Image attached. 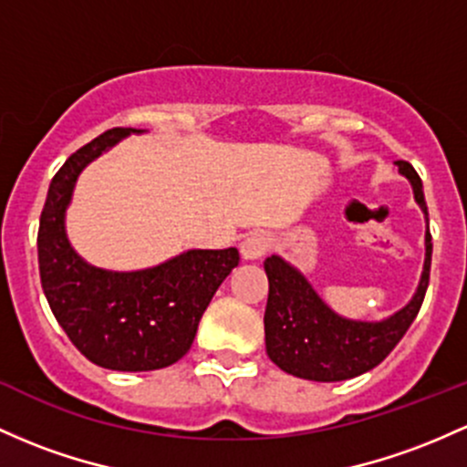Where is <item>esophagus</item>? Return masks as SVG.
Here are the masks:
<instances>
[{"label": "esophagus", "instance_id": "obj_1", "mask_svg": "<svg viewBox=\"0 0 467 467\" xmlns=\"http://www.w3.org/2000/svg\"><path fill=\"white\" fill-rule=\"evenodd\" d=\"M270 250V237L264 233H253L242 242V257L245 261L261 259Z\"/></svg>", "mask_w": 467, "mask_h": 467}]
</instances>
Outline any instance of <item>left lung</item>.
<instances>
[{
	"mask_svg": "<svg viewBox=\"0 0 467 467\" xmlns=\"http://www.w3.org/2000/svg\"><path fill=\"white\" fill-rule=\"evenodd\" d=\"M399 172L410 179L414 199L428 222L421 177L412 163L397 161ZM432 261V234L425 230V261L419 288L406 308L383 321L343 319L330 310L304 275L284 259L268 257V306H265V352L284 372L308 381H346L379 366L403 339L423 304Z\"/></svg>",
	"mask_w": 467,
	"mask_h": 467,
	"instance_id": "left-lung-1",
	"label": "left lung"
}]
</instances>
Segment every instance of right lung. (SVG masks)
<instances>
[{
    "label": "right lung",
    "instance_id": "obj_1",
    "mask_svg": "<svg viewBox=\"0 0 467 467\" xmlns=\"http://www.w3.org/2000/svg\"><path fill=\"white\" fill-rule=\"evenodd\" d=\"M135 128H110L66 159L53 177L37 233L39 276L55 319L88 361L119 372L159 370L191 350L199 319L239 264L237 248L188 250L137 273L86 264L66 237L79 172Z\"/></svg>",
    "mask_w": 467,
    "mask_h": 467
}]
</instances>
